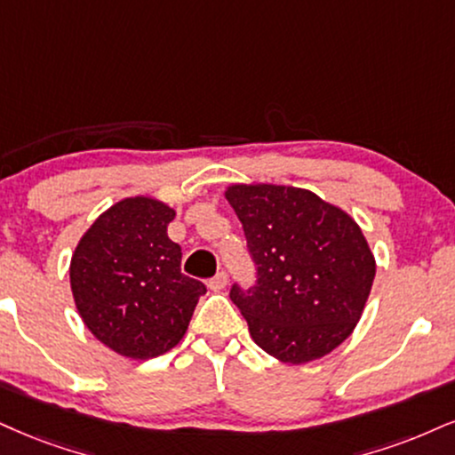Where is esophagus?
<instances>
[{"mask_svg": "<svg viewBox=\"0 0 455 455\" xmlns=\"http://www.w3.org/2000/svg\"><path fill=\"white\" fill-rule=\"evenodd\" d=\"M226 284H228V274H226V272H217V276H212V278L209 280V289H211V291H221V289H226Z\"/></svg>", "mask_w": 455, "mask_h": 455, "instance_id": "1", "label": "esophagus"}]
</instances>
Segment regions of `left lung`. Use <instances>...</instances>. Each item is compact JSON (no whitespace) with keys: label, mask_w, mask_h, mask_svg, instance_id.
Segmentation results:
<instances>
[{"label":"left lung","mask_w":455,"mask_h":455,"mask_svg":"<svg viewBox=\"0 0 455 455\" xmlns=\"http://www.w3.org/2000/svg\"><path fill=\"white\" fill-rule=\"evenodd\" d=\"M226 200L257 266V287L229 293L251 338L280 363L329 355L350 338L371 293L375 257L363 229L293 185L232 183Z\"/></svg>","instance_id":"1"}]
</instances>
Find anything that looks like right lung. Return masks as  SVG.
<instances>
[{"mask_svg":"<svg viewBox=\"0 0 455 455\" xmlns=\"http://www.w3.org/2000/svg\"><path fill=\"white\" fill-rule=\"evenodd\" d=\"M172 219L166 202L131 196L100 212L71 255L77 314L100 344L132 361L172 350L206 293L181 274V246L166 234Z\"/></svg>","mask_w":455,"mask_h":455,"instance_id":"1","label":"right lung"}]
</instances>
